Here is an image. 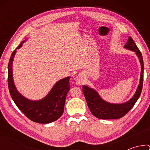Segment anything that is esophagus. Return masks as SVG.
Instances as JSON below:
<instances>
[{"label":"esophagus","instance_id":"esophagus-1","mask_svg":"<svg viewBox=\"0 0 150 150\" xmlns=\"http://www.w3.org/2000/svg\"><path fill=\"white\" fill-rule=\"evenodd\" d=\"M76 81H77V83L79 85L83 84V83H84V82H85V81L83 78V76L81 75L77 76V77H76Z\"/></svg>","mask_w":150,"mask_h":150}]
</instances>
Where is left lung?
<instances>
[{
    "mask_svg": "<svg viewBox=\"0 0 150 150\" xmlns=\"http://www.w3.org/2000/svg\"><path fill=\"white\" fill-rule=\"evenodd\" d=\"M124 47L133 51L139 58L141 64V74L139 84L133 97L122 104H112L101 98L98 93L88 86L83 85V92L87 100L88 107L95 117L100 119H118L122 118L130 111L141 95L144 80V62L142 55L135 42L130 36Z\"/></svg>",
    "mask_w": 150,
    "mask_h": 150,
    "instance_id": "left-lung-1",
    "label": "left lung"
}]
</instances>
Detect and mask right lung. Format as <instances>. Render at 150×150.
<instances>
[{"mask_svg":"<svg viewBox=\"0 0 150 150\" xmlns=\"http://www.w3.org/2000/svg\"><path fill=\"white\" fill-rule=\"evenodd\" d=\"M22 42L10 58L8 71V86L14 103L24 115L33 122L47 124L57 120L63 113L66 96L70 89V77L61 79L55 83L48 95L40 100H31L25 98L17 91L12 76V62L16 50L22 46Z\"/></svg>","mask_w":150,"mask_h":150,"instance_id":"1","label":"right lung"}]
</instances>
